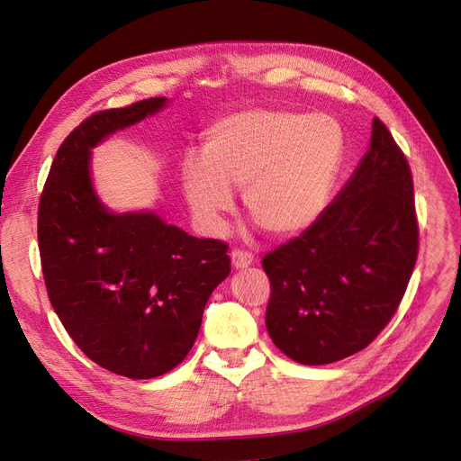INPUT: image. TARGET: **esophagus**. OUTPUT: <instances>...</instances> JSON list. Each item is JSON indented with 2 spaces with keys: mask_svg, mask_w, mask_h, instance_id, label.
I'll use <instances>...</instances> for the list:
<instances>
[{
  "mask_svg": "<svg viewBox=\"0 0 461 461\" xmlns=\"http://www.w3.org/2000/svg\"><path fill=\"white\" fill-rule=\"evenodd\" d=\"M230 259H232L234 268H246L253 263V253L246 251V249H240V248H234L230 251Z\"/></svg>",
  "mask_w": 461,
  "mask_h": 461,
  "instance_id": "esophagus-1",
  "label": "esophagus"
}]
</instances>
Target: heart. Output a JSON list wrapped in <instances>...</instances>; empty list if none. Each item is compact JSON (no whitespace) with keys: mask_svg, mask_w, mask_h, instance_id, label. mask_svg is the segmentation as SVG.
<instances>
[{"mask_svg":"<svg viewBox=\"0 0 461 461\" xmlns=\"http://www.w3.org/2000/svg\"><path fill=\"white\" fill-rule=\"evenodd\" d=\"M203 158L188 156L183 188L200 225L221 227L232 210L230 188H244V205L273 234H292L319 215L338 176L343 133L326 114L258 108L213 123Z\"/></svg>","mask_w":461,"mask_h":461,"instance_id":"obj_1","label":"heart"}]
</instances>
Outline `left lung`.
<instances>
[{"mask_svg": "<svg viewBox=\"0 0 461 461\" xmlns=\"http://www.w3.org/2000/svg\"><path fill=\"white\" fill-rule=\"evenodd\" d=\"M420 249L414 181L385 123L314 223L268 251L265 326L280 351L319 366L368 347L399 309Z\"/></svg>", "mask_w": 461, "mask_h": 461, "instance_id": "obj_1", "label": "left lung"}]
</instances>
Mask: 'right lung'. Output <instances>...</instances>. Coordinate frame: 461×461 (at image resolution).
I'll list each match as a JSON object with an SVG mask.
<instances>
[{
  "label": "right lung",
  "instance_id": "obj_1",
  "mask_svg": "<svg viewBox=\"0 0 461 461\" xmlns=\"http://www.w3.org/2000/svg\"><path fill=\"white\" fill-rule=\"evenodd\" d=\"M164 104L152 97L86 118L59 147L38 208L41 273L62 326L87 358L131 379L185 360L205 303L230 273L227 242L154 213H108L93 193L89 149Z\"/></svg>",
  "mask_w": 461,
  "mask_h": 461
}]
</instances>
